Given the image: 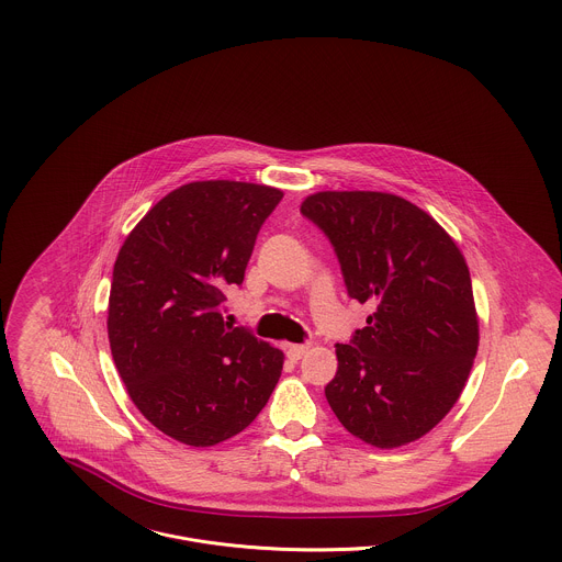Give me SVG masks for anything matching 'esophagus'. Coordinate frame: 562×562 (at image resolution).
Instances as JSON below:
<instances>
[{"label":"esophagus","instance_id":"1","mask_svg":"<svg viewBox=\"0 0 562 562\" xmlns=\"http://www.w3.org/2000/svg\"><path fill=\"white\" fill-rule=\"evenodd\" d=\"M307 348L310 346H305V344H290V346H285V355L290 361H299L307 352Z\"/></svg>","mask_w":562,"mask_h":562}]
</instances>
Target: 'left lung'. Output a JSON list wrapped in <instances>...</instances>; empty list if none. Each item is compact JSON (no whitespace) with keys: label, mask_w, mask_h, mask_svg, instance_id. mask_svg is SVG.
I'll return each instance as SVG.
<instances>
[{"label":"left lung","mask_w":562,"mask_h":562,"mask_svg":"<svg viewBox=\"0 0 562 562\" xmlns=\"http://www.w3.org/2000/svg\"><path fill=\"white\" fill-rule=\"evenodd\" d=\"M301 214L328 238L350 299L372 314L337 344L324 396L341 426L376 448L435 428L459 401L479 350L468 263L417 205L385 192H318Z\"/></svg>","instance_id":"obj_1"}]
</instances>
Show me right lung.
Returning a JSON list of instances; mask_svg holds the SVG:
<instances>
[{"instance_id": "1", "label": "right lung", "mask_w": 562, "mask_h": 562, "mask_svg": "<svg viewBox=\"0 0 562 562\" xmlns=\"http://www.w3.org/2000/svg\"><path fill=\"white\" fill-rule=\"evenodd\" d=\"M283 192L194 181L166 194L119 250L108 337L138 411L186 446H216L266 406L283 352L223 318Z\"/></svg>"}]
</instances>
